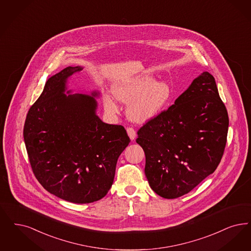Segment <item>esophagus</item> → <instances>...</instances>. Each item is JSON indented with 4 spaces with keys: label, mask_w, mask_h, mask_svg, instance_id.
Instances as JSON below:
<instances>
[{
    "label": "esophagus",
    "mask_w": 251,
    "mask_h": 251,
    "mask_svg": "<svg viewBox=\"0 0 251 251\" xmlns=\"http://www.w3.org/2000/svg\"><path fill=\"white\" fill-rule=\"evenodd\" d=\"M127 133H128L130 140H134V139H135V137H136V132H135V130H134L133 128H130V127L127 128Z\"/></svg>",
    "instance_id": "obj_1"
}]
</instances>
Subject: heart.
Segmentation results:
<instances>
[{
    "instance_id": "1",
    "label": "heart",
    "mask_w": 251,
    "mask_h": 251,
    "mask_svg": "<svg viewBox=\"0 0 251 251\" xmlns=\"http://www.w3.org/2000/svg\"><path fill=\"white\" fill-rule=\"evenodd\" d=\"M117 100L127 105L128 118L137 123H145L158 117L168 104L172 96L170 85L155 81L151 75H135L116 83L112 88ZM103 106L109 114H117L119 106L109 94L102 96Z\"/></svg>"
}]
</instances>
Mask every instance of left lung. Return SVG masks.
<instances>
[{
	"instance_id": "left-lung-1",
	"label": "left lung",
	"mask_w": 251,
	"mask_h": 251,
	"mask_svg": "<svg viewBox=\"0 0 251 251\" xmlns=\"http://www.w3.org/2000/svg\"><path fill=\"white\" fill-rule=\"evenodd\" d=\"M228 127L215 78L203 72L173 105L137 132L151 189L166 199L192 191L220 164Z\"/></svg>"
}]
</instances>
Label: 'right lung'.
Returning a JSON list of instances; mask_svg holds the SVG:
<instances>
[{"instance_id":"add662e5","label":"right lung","mask_w":251,"mask_h":251,"mask_svg":"<svg viewBox=\"0 0 251 251\" xmlns=\"http://www.w3.org/2000/svg\"><path fill=\"white\" fill-rule=\"evenodd\" d=\"M82 69L68 66L48 79L23 130L37 180L51 194L75 203L106 195L118 159L130 141L123 126L104 123L97 116L98 91L67 90L68 79Z\"/></svg>"}]
</instances>
